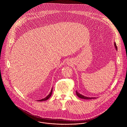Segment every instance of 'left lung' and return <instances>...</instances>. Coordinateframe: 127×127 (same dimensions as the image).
Returning a JSON list of instances; mask_svg holds the SVG:
<instances>
[{
    "mask_svg": "<svg viewBox=\"0 0 127 127\" xmlns=\"http://www.w3.org/2000/svg\"><path fill=\"white\" fill-rule=\"evenodd\" d=\"M114 46L115 47L116 49L117 50V47L116 45V44L115 42H114ZM76 94L77 95V96L79 97L81 99H86V100H90V99H96V97H86V96H84V95H82V94H80L79 93H78L77 92V91H76Z\"/></svg>",
    "mask_w": 127,
    "mask_h": 127,
    "instance_id": "8db88e82",
    "label": "left lung"
}]
</instances>
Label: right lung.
I'll return each mask as SVG.
<instances>
[{
    "mask_svg": "<svg viewBox=\"0 0 127 127\" xmlns=\"http://www.w3.org/2000/svg\"><path fill=\"white\" fill-rule=\"evenodd\" d=\"M52 90H53V88L51 89V92H50V93L48 95V96H47L44 99H41V100H38V101H46V100H47L52 95Z\"/></svg>",
    "mask_w": 127,
    "mask_h": 127,
    "instance_id": "add662e5",
    "label": "right lung"
}]
</instances>
